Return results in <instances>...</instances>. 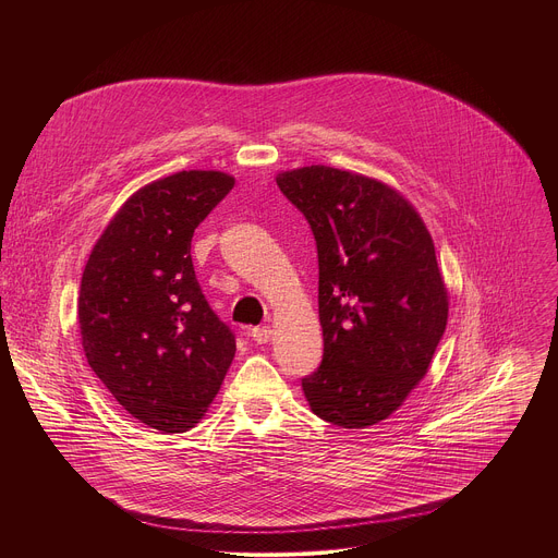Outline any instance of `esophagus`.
Wrapping results in <instances>:
<instances>
[{"label":"esophagus","instance_id":"1","mask_svg":"<svg viewBox=\"0 0 558 558\" xmlns=\"http://www.w3.org/2000/svg\"><path fill=\"white\" fill-rule=\"evenodd\" d=\"M250 336H252L254 342L265 344V342H269V338H271V329H269V327H254V329L250 331Z\"/></svg>","mask_w":558,"mask_h":558}]
</instances>
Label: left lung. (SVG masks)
Segmentation results:
<instances>
[{
  "label": "left lung",
  "mask_w": 558,
  "mask_h": 558,
  "mask_svg": "<svg viewBox=\"0 0 558 558\" xmlns=\"http://www.w3.org/2000/svg\"><path fill=\"white\" fill-rule=\"evenodd\" d=\"M317 250L320 366L302 377L311 411L342 428L386 420L426 375L448 323L433 238L388 185L329 166L278 174Z\"/></svg>",
  "instance_id": "obj_1"
}]
</instances>
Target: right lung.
<instances>
[{"label": "right lung", "mask_w": 558, "mask_h": 558, "mask_svg": "<svg viewBox=\"0 0 558 558\" xmlns=\"http://www.w3.org/2000/svg\"><path fill=\"white\" fill-rule=\"evenodd\" d=\"M231 187V177L203 170L145 185L110 220L82 276L88 364L134 420L156 430L192 428L235 353L190 254L194 229Z\"/></svg>", "instance_id": "obj_1"}]
</instances>
